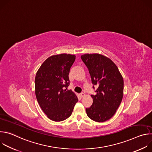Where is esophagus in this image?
<instances>
[{
  "label": "esophagus",
  "instance_id": "esophagus-1",
  "mask_svg": "<svg viewBox=\"0 0 152 152\" xmlns=\"http://www.w3.org/2000/svg\"><path fill=\"white\" fill-rule=\"evenodd\" d=\"M80 96L81 97H84L85 96V94L84 93H82L80 94Z\"/></svg>",
  "mask_w": 152,
  "mask_h": 152
}]
</instances>
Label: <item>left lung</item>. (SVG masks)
<instances>
[{"mask_svg":"<svg viewBox=\"0 0 152 152\" xmlns=\"http://www.w3.org/2000/svg\"><path fill=\"white\" fill-rule=\"evenodd\" d=\"M80 58L88 69L93 84L98 86L96 94L91 96L93 103L86 108V114L94 121L104 122L113 117L121 102L123 76L114 62L103 55L86 53Z\"/></svg>","mask_w":152,"mask_h":152,"instance_id":"8db88e82","label":"left lung"}]
</instances>
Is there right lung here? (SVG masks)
Returning a JSON list of instances; mask_svg holds the SVG:
<instances>
[{
    "label": "right lung",
    "mask_w": 152,
    "mask_h": 152,
    "mask_svg": "<svg viewBox=\"0 0 152 152\" xmlns=\"http://www.w3.org/2000/svg\"><path fill=\"white\" fill-rule=\"evenodd\" d=\"M76 56L62 53L49 57L38 70L35 79L37 100L47 117L62 121L72 114L77 97L67 90L69 72Z\"/></svg>",
    "instance_id": "add662e5"
}]
</instances>
